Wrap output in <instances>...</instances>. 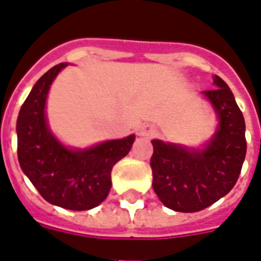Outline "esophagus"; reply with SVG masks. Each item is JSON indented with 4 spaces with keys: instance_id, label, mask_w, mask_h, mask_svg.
<instances>
[{
    "instance_id": "esophagus-1",
    "label": "esophagus",
    "mask_w": 261,
    "mask_h": 261,
    "mask_svg": "<svg viewBox=\"0 0 261 261\" xmlns=\"http://www.w3.org/2000/svg\"><path fill=\"white\" fill-rule=\"evenodd\" d=\"M139 133L142 135V136H151L153 135V126H150V125H143Z\"/></svg>"
}]
</instances>
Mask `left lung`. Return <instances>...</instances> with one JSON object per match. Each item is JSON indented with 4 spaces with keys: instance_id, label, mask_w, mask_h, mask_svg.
<instances>
[{
    "instance_id": "8db88e82",
    "label": "left lung",
    "mask_w": 261,
    "mask_h": 261,
    "mask_svg": "<svg viewBox=\"0 0 261 261\" xmlns=\"http://www.w3.org/2000/svg\"><path fill=\"white\" fill-rule=\"evenodd\" d=\"M216 89L203 91L214 108L218 126L201 149L154 139L150 167L153 189L165 207L180 213L204 210L237 184L246 155L245 119L231 89L220 76Z\"/></svg>"
}]
</instances>
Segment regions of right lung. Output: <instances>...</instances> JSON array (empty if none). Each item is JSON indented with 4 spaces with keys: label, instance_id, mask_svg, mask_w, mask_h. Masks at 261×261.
<instances>
[{
    "label": "right lung",
    "instance_id": "1",
    "mask_svg": "<svg viewBox=\"0 0 261 261\" xmlns=\"http://www.w3.org/2000/svg\"><path fill=\"white\" fill-rule=\"evenodd\" d=\"M68 64H58L36 82L16 121L18 160L45 200L68 210H90L106 200L111 171L135 142V135L87 149L66 147L51 132L45 102L53 82Z\"/></svg>",
    "mask_w": 261,
    "mask_h": 261
}]
</instances>
